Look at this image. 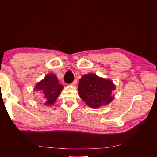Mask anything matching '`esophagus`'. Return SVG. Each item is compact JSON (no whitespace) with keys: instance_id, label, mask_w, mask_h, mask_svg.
Wrapping results in <instances>:
<instances>
[{"instance_id":"esophagus-1","label":"esophagus","mask_w":157,"mask_h":157,"mask_svg":"<svg viewBox=\"0 0 157 157\" xmlns=\"http://www.w3.org/2000/svg\"><path fill=\"white\" fill-rule=\"evenodd\" d=\"M77 84V79H75L74 81L71 83V85H72V86H75Z\"/></svg>"}]
</instances>
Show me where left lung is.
Here are the masks:
<instances>
[{"label": "left lung", "instance_id": "obj_1", "mask_svg": "<svg viewBox=\"0 0 157 157\" xmlns=\"http://www.w3.org/2000/svg\"><path fill=\"white\" fill-rule=\"evenodd\" d=\"M115 85L111 80L99 77L96 74L83 75L79 80L78 90L80 98L92 108L107 105L114 99L112 92Z\"/></svg>", "mask_w": 157, "mask_h": 157}]
</instances>
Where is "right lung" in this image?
I'll use <instances>...</instances> for the list:
<instances>
[{
    "instance_id": "obj_1",
    "label": "right lung",
    "mask_w": 157,
    "mask_h": 157,
    "mask_svg": "<svg viewBox=\"0 0 157 157\" xmlns=\"http://www.w3.org/2000/svg\"><path fill=\"white\" fill-rule=\"evenodd\" d=\"M63 89V86L59 83L56 76L50 73L36 84L34 90L40 94V99L44 105L49 106L55 103Z\"/></svg>"
}]
</instances>
